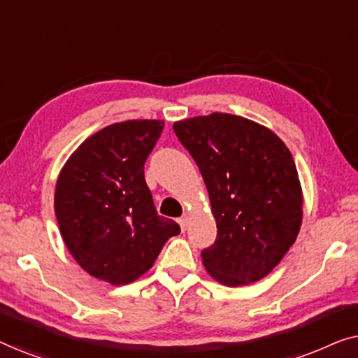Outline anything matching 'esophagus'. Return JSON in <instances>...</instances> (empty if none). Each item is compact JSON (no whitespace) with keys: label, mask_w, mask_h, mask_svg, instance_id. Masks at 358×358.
Masks as SVG:
<instances>
[{"label":"esophagus","mask_w":358,"mask_h":358,"mask_svg":"<svg viewBox=\"0 0 358 358\" xmlns=\"http://www.w3.org/2000/svg\"><path fill=\"white\" fill-rule=\"evenodd\" d=\"M178 222L180 224V229H182V231H185V229H187V224H189V218L187 217H180Z\"/></svg>","instance_id":"34e87169"}]
</instances>
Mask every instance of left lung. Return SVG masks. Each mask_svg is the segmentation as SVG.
Returning <instances> with one entry per match:
<instances>
[{"label":"left lung","instance_id":"obj_1","mask_svg":"<svg viewBox=\"0 0 358 358\" xmlns=\"http://www.w3.org/2000/svg\"><path fill=\"white\" fill-rule=\"evenodd\" d=\"M207 185L217 239L203 266L228 287L266 277L298 236L303 197L295 161L266 127L231 114L200 115L174 124Z\"/></svg>","mask_w":358,"mask_h":358}]
</instances>
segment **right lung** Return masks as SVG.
Returning a JSON list of instances; mask_svg holds the SVG:
<instances>
[{
  "mask_svg": "<svg viewBox=\"0 0 358 358\" xmlns=\"http://www.w3.org/2000/svg\"><path fill=\"white\" fill-rule=\"evenodd\" d=\"M164 122L127 120L90 136L57 180L55 215L63 241L92 277L125 285L153 266L174 220L159 217L145 163Z\"/></svg>",
  "mask_w": 358,
  "mask_h": 358,
  "instance_id": "add662e5",
  "label": "right lung"
}]
</instances>
